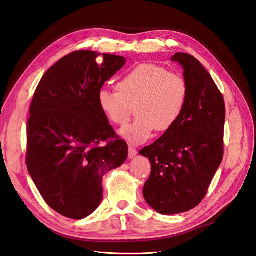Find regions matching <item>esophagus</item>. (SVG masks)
<instances>
[{
  "instance_id": "esophagus-1",
  "label": "esophagus",
  "mask_w": 256,
  "mask_h": 256,
  "mask_svg": "<svg viewBox=\"0 0 256 256\" xmlns=\"http://www.w3.org/2000/svg\"><path fill=\"white\" fill-rule=\"evenodd\" d=\"M136 154H138L136 150H134L132 146H129V148H128V157H129V159L134 158L136 156Z\"/></svg>"
}]
</instances>
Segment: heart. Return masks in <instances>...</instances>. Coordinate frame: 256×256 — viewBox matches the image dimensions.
<instances>
[{"mask_svg":"<svg viewBox=\"0 0 256 256\" xmlns=\"http://www.w3.org/2000/svg\"><path fill=\"white\" fill-rule=\"evenodd\" d=\"M118 92L100 90V110L113 124L125 126L136 110V120L120 130L134 144H142L152 136L171 129L180 118L188 99V86L182 76L152 64L134 67L116 84Z\"/></svg>","mask_w":256,"mask_h":256,"instance_id":"obj_1","label":"heart"}]
</instances>
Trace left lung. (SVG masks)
<instances>
[{"mask_svg": "<svg viewBox=\"0 0 256 256\" xmlns=\"http://www.w3.org/2000/svg\"><path fill=\"white\" fill-rule=\"evenodd\" d=\"M188 86L180 118L158 140L138 152L148 158L150 176L144 198L162 214L188 212L204 198L223 158L226 104L212 76L187 53H176Z\"/></svg>", "mask_w": 256, "mask_h": 256, "instance_id": "8db88e82", "label": "left lung"}]
</instances>
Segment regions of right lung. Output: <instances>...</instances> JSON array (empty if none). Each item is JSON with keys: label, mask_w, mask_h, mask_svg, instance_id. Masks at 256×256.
Returning <instances> with one entry per match:
<instances>
[{"label": "right lung", "mask_w": 256, "mask_h": 256, "mask_svg": "<svg viewBox=\"0 0 256 256\" xmlns=\"http://www.w3.org/2000/svg\"><path fill=\"white\" fill-rule=\"evenodd\" d=\"M74 51L44 74L30 108L26 166L53 210L84 219L102 200V177L128 157L98 104L104 84L124 67V56Z\"/></svg>", "instance_id": "right-lung-1"}]
</instances>
